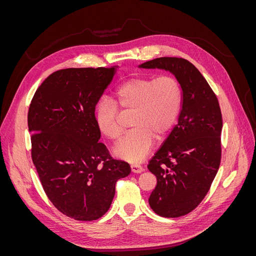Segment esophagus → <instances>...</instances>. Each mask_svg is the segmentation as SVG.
<instances>
[{
	"mask_svg": "<svg viewBox=\"0 0 256 256\" xmlns=\"http://www.w3.org/2000/svg\"><path fill=\"white\" fill-rule=\"evenodd\" d=\"M131 172L132 173H141L143 172V168L140 164H131Z\"/></svg>",
	"mask_w": 256,
	"mask_h": 256,
	"instance_id": "obj_1",
	"label": "esophagus"
}]
</instances>
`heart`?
<instances>
[{"instance_id":"b5f03b06","label":"heart","mask_w":256,"mask_h":256,"mask_svg":"<svg viewBox=\"0 0 256 256\" xmlns=\"http://www.w3.org/2000/svg\"><path fill=\"white\" fill-rule=\"evenodd\" d=\"M115 104L104 99L97 106L96 124L106 138L118 141L122 134V113L131 115L134 127L114 147L118 158L129 162L142 160L157 140L171 131L182 106L180 84L172 76H134L115 92Z\"/></svg>"}]
</instances>
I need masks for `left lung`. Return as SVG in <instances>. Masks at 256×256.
<instances>
[{
  "instance_id": "left-lung-1",
  "label": "left lung",
  "mask_w": 256,
  "mask_h": 256,
  "mask_svg": "<svg viewBox=\"0 0 256 256\" xmlns=\"http://www.w3.org/2000/svg\"><path fill=\"white\" fill-rule=\"evenodd\" d=\"M172 72L182 90L177 125L150 159L157 186L148 198L161 216L191 212L210 189L221 161L222 115L216 96L198 68L182 58H158L138 66Z\"/></svg>"
}]
</instances>
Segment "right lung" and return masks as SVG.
Listing matches in <instances>:
<instances>
[{
	"label": "right lung",
	"instance_id": "right-lung-1",
	"mask_svg": "<svg viewBox=\"0 0 256 256\" xmlns=\"http://www.w3.org/2000/svg\"><path fill=\"white\" fill-rule=\"evenodd\" d=\"M118 66L67 68L50 74L30 102L32 159L52 204L69 218L92 221L111 206L115 184L130 174L125 161L99 142L95 108Z\"/></svg>",
	"mask_w": 256,
	"mask_h": 256
}]
</instances>
